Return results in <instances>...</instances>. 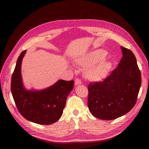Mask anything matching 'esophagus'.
Masks as SVG:
<instances>
[{
    "mask_svg": "<svg viewBox=\"0 0 149 149\" xmlns=\"http://www.w3.org/2000/svg\"><path fill=\"white\" fill-rule=\"evenodd\" d=\"M81 84V80L80 79H79V78H77V79L75 80V85H79V84Z\"/></svg>",
    "mask_w": 149,
    "mask_h": 149,
    "instance_id": "1",
    "label": "esophagus"
}]
</instances>
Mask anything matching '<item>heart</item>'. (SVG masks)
<instances>
[{
  "label": "heart",
  "mask_w": 149,
  "mask_h": 149,
  "mask_svg": "<svg viewBox=\"0 0 149 149\" xmlns=\"http://www.w3.org/2000/svg\"><path fill=\"white\" fill-rule=\"evenodd\" d=\"M107 56V52L103 49L93 51L85 56L77 57L75 64L83 68H88L85 77L92 82H99L104 80L108 75L111 69L110 62L103 60Z\"/></svg>",
  "instance_id": "heart-1"
}]
</instances>
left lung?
Returning a JSON list of instances; mask_svg holds the SVG:
<instances>
[{
    "label": "left lung",
    "instance_id": "obj_1",
    "mask_svg": "<svg viewBox=\"0 0 149 149\" xmlns=\"http://www.w3.org/2000/svg\"><path fill=\"white\" fill-rule=\"evenodd\" d=\"M123 52L118 66L103 81L88 85V106L92 115L112 120L129 112L136 104L141 85V75L136 59L129 49Z\"/></svg>",
    "mask_w": 149,
    "mask_h": 149
}]
</instances>
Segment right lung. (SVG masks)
<instances>
[{
  "label": "right lung",
  "mask_w": 149,
  "mask_h": 149,
  "mask_svg": "<svg viewBox=\"0 0 149 149\" xmlns=\"http://www.w3.org/2000/svg\"><path fill=\"white\" fill-rule=\"evenodd\" d=\"M26 50L20 54L11 77V90L20 113L28 121L49 125L58 121L65 107L66 99L74 88V80H60L42 91H27L21 76L22 59Z\"/></svg>",
  "instance_id": "obj_1"
}]
</instances>
